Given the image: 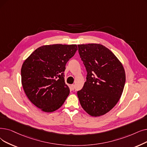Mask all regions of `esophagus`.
Returning a JSON list of instances; mask_svg holds the SVG:
<instances>
[{"label": "esophagus", "instance_id": "esophagus-1", "mask_svg": "<svg viewBox=\"0 0 147 147\" xmlns=\"http://www.w3.org/2000/svg\"><path fill=\"white\" fill-rule=\"evenodd\" d=\"M70 87H71V89H72V90H74V88H75V85H71V86H70Z\"/></svg>", "mask_w": 147, "mask_h": 147}]
</instances>
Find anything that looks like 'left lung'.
<instances>
[{
	"instance_id": "left-lung-1",
	"label": "left lung",
	"mask_w": 147,
	"mask_h": 147,
	"mask_svg": "<svg viewBox=\"0 0 147 147\" xmlns=\"http://www.w3.org/2000/svg\"><path fill=\"white\" fill-rule=\"evenodd\" d=\"M86 68V81L78 91L80 103L89 115L100 117L117 105L125 82L122 63L111 51L100 44L78 45Z\"/></svg>"
}]
</instances>
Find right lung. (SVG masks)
<instances>
[{
    "label": "right lung",
    "instance_id": "right-lung-1",
    "mask_svg": "<svg viewBox=\"0 0 147 147\" xmlns=\"http://www.w3.org/2000/svg\"><path fill=\"white\" fill-rule=\"evenodd\" d=\"M78 50L76 44H52L36 49L23 62L22 84L29 100L45 112H52L69 94L65 84V65Z\"/></svg>",
    "mask_w": 147,
    "mask_h": 147
}]
</instances>
